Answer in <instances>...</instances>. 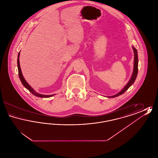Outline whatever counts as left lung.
<instances>
[{
    "label": "left lung",
    "instance_id": "8db88e82",
    "mask_svg": "<svg viewBox=\"0 0 158 158\" xmlns=\"http://www.w3.org/2000/svg\"><path fill=\"white\" fill-rule=\"evenodd\" d=\"M132 48L134 52V68H133V71L131 77L129 80L128 82L127 83V85L118 93L113 96L107 97V98H115L123 94L133 84V83L135 82V79L137 77V73H138V55H137V51L135 49V47L134 46H132Z\"/></svg>",
    "mask_w": 158,
    "mask_h": 158
}]
</instances>
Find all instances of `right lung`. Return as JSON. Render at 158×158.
Returning <instances> with one entry per match:
<instances>
[{
	"instance_id": "right-lung-1",
	"label": "right lung",
	"mask_w": 158,
	"mask_h": 158,
	"mask_svg": "<svg viewBox=\"0 0 158 158\" xmlns=\"http://www.w3.org/2000/svg\"><path fill=\"white\" fill-rule=\"evenodd\" d=\"M19 56H20V52L18 53V59H17V64H18V73H19V79L21 81V82L23 83V85L31 93H32L34 95L40 97V98H50L51 97H53L55 94H53V95H43L41 94H39L35 90H34L30 85L27 83V82L25 81V79H24L22 73V71L21 69V67H20V63H19Z\"/></svg>"
}]
</instances>
